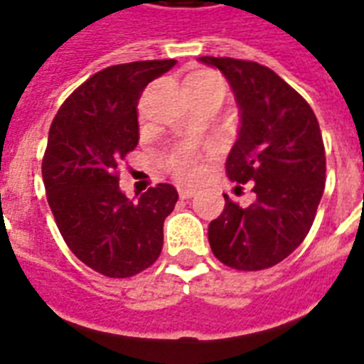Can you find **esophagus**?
Wrapping results in <instances>:
<instances>
[{"instance_id":"esophagus-1","label":"esophagus","mask_w":364,"mask_h":364,"mask_svg":"<svg viewBox=\"0 0 364 364\" xmlns=\"http://www.w3.org/2000/svg\"><path fill=\"white\" fill-rule=\"evenodd\" d=\"M196 193H198V190H196V188H178L180 199H190V198H193Z\"/></svg>"}]
</instances>
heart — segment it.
Instances as JSON below:
<instances>
[{
    "label": "heart",
    "mask_w": 364,
    "mask_h": 364,
    "mask_svg": "<svg viewBox=\"0 0 364 364\" xmlns=\"http://www.w3.org/2000/svg\"><path fill=\"white\" fill-rule=\"evenodd\" d=\"M188 80H218L217 76L213 75V73H196V75H192ZM172 168H174V172L178 174L180 178L184 180H190L193 178V176H198L199 172V161L193 157V155H190V153H182V155H178L176 159L172 161Z\"/></svg>",
    "instance_id": "1"
}]
</instances>
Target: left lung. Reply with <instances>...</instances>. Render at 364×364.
Segmentation results:
<instances>
[{
	"instance_id": "obj_1",
	"label": "left lung",
	"mask_w": 364,
	"mask_h": 364,
	"mask_svg": "<svg viewBox=\"0 0 364 364\" xmlns=\"http://www.w3.org/2000/svg\"><path fill=\"white\" fill-rule=\"evenodd\" d=\"M230 84L240 130L226 172L253 184L257 199L240 207L224 196L209 224L218 261L237 270L274 267L301 245L313 226L326 182L324 144L313 109L269 67L230 57H199Z\"/></svg>"
}]
</instances>
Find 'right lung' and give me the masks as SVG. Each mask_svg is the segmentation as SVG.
Masks as SVG:
<instances>
[{"instance_id":"add662e5","label":"right lung","mask_w":364,"mask_h":364,"mask_svg":"<svg viewBox=\"0 0 364 364\" xmlns=\"http://www.w3.org/2000/svg\"><path fill=\"white\" fill-rule=\"evenodd\" d=\"M174 65L165 59L103 68L68 95L49 128L42 176L57 228L82 263L109 278H128L157 261L163 223L178 201L171 184L128 199L117 176L140 140L141 92Z\"/></svg>"}]
</instances>
